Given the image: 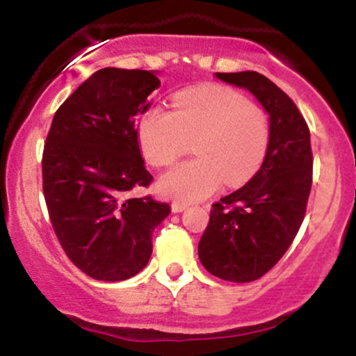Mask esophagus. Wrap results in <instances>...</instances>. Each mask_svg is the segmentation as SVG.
<instances>
[{
  "label": "esophagus",
  "instance_id": "obj_1",
  "mask_svg": "<svg viewBox=\"0 0 356 356\" xmlns=\"http://www.w3.org/2000/svg\"><path fill=\"white\" fill-rule=\"evenodd\" d=\"M187 209V204L186 202H172V211L174 212H182Z\"/></svg>",
  "mask_w": 356,
  "mask_h": 356
}]
</instances>
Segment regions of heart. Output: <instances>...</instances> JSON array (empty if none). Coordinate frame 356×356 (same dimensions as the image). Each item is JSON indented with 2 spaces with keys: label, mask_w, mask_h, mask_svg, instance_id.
Masks as SVG:
<instances>
[{
  "label": "heart",
  "mask_w": 356,
  "mask_h": 356,
  "mask_svg": "<svg viewBox=\"0 0 356 356\" xmlns=\"http://www.w3.org/2000/svg\"><path fill=\"white\" fill-rule=\"evenodd\" d=\"M172 107L147 110L138 124V145L154 167L170 165L194 142L197 157L159 179L162 195L201 201L224 181L238 187L257 172L271 142V124L261 105L226 85L206 83L175 93Z\"/></svg>",
  "instance_id": "obj_1"
}]
</instances>
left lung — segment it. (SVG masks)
Returning a JSON list of instances; mask_svg holds the SVG:
<instances>
[{
	"mask_svg": "<svg viewBox=\"0 0 356 356\" xmlns=\"http://www.w3.org/2000/svg\"><path fill=\"white\" fill-rule=\"evenodd\" d=\"M248 88L269 113L271 142L263 165L246 186L212 204L199 243L211 275L232 283L259 280L295 241L313 184L309 129L296 104L257 72L216 73Z\"/></svg>",
	"mask_w": 356,
	"mask_h": 356,
	"instance_id": "8db88e82",
	"label": "left lung"
}]
</instances>
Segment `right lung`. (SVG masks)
<instances>
[{
    "instance_id": "add662e5",
    "label": "right lung",
    "mask_w": 356,
    "mask_h": 356,
    "mask_svg": "<svg viewBox=\"0 0 356 356\" xmlns=\"http://www.w3.org/2000/svg\"><path fill=\"white\" fill-rule=\"evenodd\" d=\"M159 85L152 72L102 68L53 117L42 159L44 202L65 254L93 280L122 281L142 271L152 232L170 212L152 195H130L154 181L136 117Z\"/></svg>"
}]
</instances>
